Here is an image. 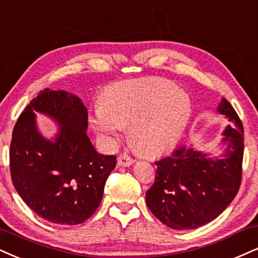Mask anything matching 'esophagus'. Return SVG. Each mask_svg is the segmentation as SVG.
<instances>
[{
    "label": "esophagus",
    "mask_w": 258,
    "mask_h": 258,
    "mask_svg": "<svg viewBox=\"0 0 258 258\" xmlns=\"http://www.w3.org/2000/svg\"><path fill=\"white\" fill-rule=\"evenodd\" d=\"M117 161H118V165H120V166H130V165L134 163V159L130 157L128 153H122L118 155Z\"/></svg>",
    "instance_id": "1"
}]
</instances>
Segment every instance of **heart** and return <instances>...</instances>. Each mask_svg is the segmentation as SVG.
I'll use <instances>...</instances> for the list:
<instances>
[{
    "label": "heart",
    "instance_id": "heart-1",
    "mask_svg": "<svg viewBox=\"0 0 258 258\" xmlns=\"http://www.w3.org/2000/svg\"><path fill=\"white\" fill-rule=\"evenodd\" d=\"M191 116L189 95L172 81L154 78L110 86L92 110L91 123L110 144L128 126L130 141L140 152L159 155L180 141Z\"/></svg>",
    "mask_w": 258,
    "mask_h": 258
}]
</instances>
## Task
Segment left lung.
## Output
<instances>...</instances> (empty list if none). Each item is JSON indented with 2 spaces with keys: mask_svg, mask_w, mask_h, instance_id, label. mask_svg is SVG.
<instances>
[{
  "mask_svg": "<svg viewBox=\"0 0 258 258\" xmlns=\"http://www.w3.org/2000/svg\"><path fill=\"white\" fill-rule=\"evenodd\" d=\"M218 112L228 118L222 140L224 157L208 158L192 148H177L155 161L154 184L146 203L155 218L174 230L197 228L217 219L233 201L241 183L244 155L243 123L222 98Z\"/></svg>",
  "mask_w": 258,
  "mask_h": 258,
  "instance_id": "8db88e82",
  "label": "left lung"
}]
</instances>
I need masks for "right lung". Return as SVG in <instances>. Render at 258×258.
<instances>
[{
  "label": "right lung",
  "instance_id": "obj_1",
  "mask_svg": "<svg viewBox=\"0 0 258 258\" xmlns=\"http://www.w3.org/2000/svg\"><path fill=\"white\" fill-rule=\"evenodd\" d=\"M34 112L60 125L55 142L37 132ZM88 112L64 91H40L22 111L13 129L9 167L12 182L38 217L57 225H79L97 211L114 155L99 154L86 130Z\"/></svg>",
  "mask_w": 258,
  "mask_h": 258
}]
</instances>
